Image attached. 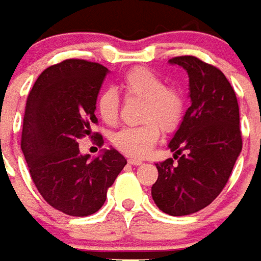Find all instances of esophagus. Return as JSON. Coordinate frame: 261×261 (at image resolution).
<instances>
[{"mask_svg":"<svg viewBox=\"0 0 261 261\" xmlns=\"http://www.w3.org/2000/svg\"><path fill=\"white\" fill-rule=\"evenodd\" d=\"M128 164L130 165H141L142 161L141 159H137V158H130L128 159Z\"/></svg>","mask_w":261,"mask_h":261,"instance_id":"34e87169","label":"esophagus"}]
</instances>
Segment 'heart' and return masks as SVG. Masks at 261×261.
Segmentation results:
<instances>
[{
  "instance_id": "1",
  "label": "heart",
  "mask_w": 261,
  "mask_h": 261,
  "mask_svg": "<svg viewBox=\"0 0 261 261\" xmlns=\"http://www.w3.org/2000/svg\"><path fill=\"white\" fill-rule=\"evenodd\" d=\"M127 97H138L142 123L125 127L113 136L114 147L128 156H145L165 131L176 130L186 113V96L179 86L165 84L164 78L145 67L128 69L120 80ZM120 97L114 89H105L96 99V113L103 123L116 125L120 116Z\"/></svg>"
}]
</instances>
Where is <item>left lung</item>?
I'll use <instances>...</instances> for the list:
<instances>
[{"label":"left lung","instance_id":"1","mask_svg":"<svg viewBox=\"0 0 261 261\" xmlns=\"http://www.w3.org/2000/svg\"><path fill=\"white\" fill-rule=\"evenodd\" d=\"M186 69L192 106L169 142L173 158L156 164L152 198L164 213L181 217L210 205L224 190L242 151L235 91L214 65L194 56L170 59Z\"/></svg>","mask_w":261,"mask_h":261}]
</instances>
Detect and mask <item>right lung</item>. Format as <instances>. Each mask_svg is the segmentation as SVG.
Listing matches in <instances>:
<instances>
[{
	"label": "right lung",
	"instance_id": "add662e5",
	"mask_svg": "<svg viewBox=\"0 0 261 261\" xmlns=\"http://www.w3.org/2000/svg\"><path fill=\"white\" fill-rule=\"evenodd\" d=\"M108 68L99 63L68 59L39 75L26 102L20 148L35 186L47 204L72 217L100 210L116 177L127 164L116 149L89 159L78 140L103 137L92 133L97 93Z\"/></svg>",
	"mask_w": 261,
	"mask_h": 261
}]
</instances>
